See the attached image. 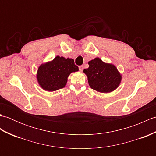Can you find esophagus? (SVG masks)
I'll return each mask as SVG.
<instances>
[{"label":"esophagus","instance_id":"34e87169","mask_svg":"<svg viewBox=\"0 0 156 156\" xmlns=\"http://www.w3.org/2000/svg\"><path fill=\"white\" fill-rule=\"evenodd\" d=\"M79 70L81 71V72L83 70V66H79Z\"/></svg>","mask_w":156,"mask_h":156}]
</instances>
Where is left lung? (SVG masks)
<instances>
[{
	"instance_id": "obj_1",
	"label": "left lung",
	"mask_w": 156,
	"mask_h": 156,
	"mask_svg": "<svg viewBox=\"0 0 156 156\" xmlns=\"http://www.w3.org/2000/svg\"><path fill=\"white\" fill-rule=\"evenodd\" d=\"M88 64L89 68L84 69V72L91 88L101 92H110L118 87L121 76L115 66L105 64L98 58L90 61Z\"/></svg>"
}]
</instances>
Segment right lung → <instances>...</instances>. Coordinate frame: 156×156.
<instances>
[{"label": "right lung", "instance_id": "1", "mask_svg": "<svg viewBox=\"0 0 156 156\" xmlns=\"http://www.w3.org/2000/svg\"><path fill=\"white\" fill-rule=\"evenodd\" d=\"M78 70L74 59L57 56L52 62L39 66L37 78L44 90L55 91L64 88L70 73Z\"/></svg>", "mask_w": 156, "mask_h": 156}]
</instances>
